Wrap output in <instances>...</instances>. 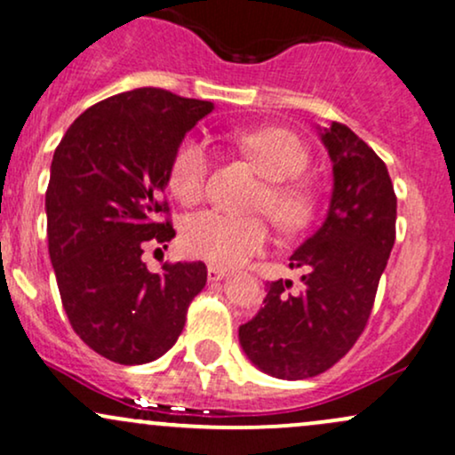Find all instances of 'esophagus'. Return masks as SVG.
Returning a JSON list of instances; mask_svg holds the SVG:
<instances>
[{"mask_svg":"<svg viewBox=\"0 0 455 455\" xmlns=\"http://www.w3.org/2000/svg\"><path fill=\"white\" fill-rule=\"evenodd\" d=\"M228 275H229L228 270L217 268V266H208V281H221V279H226Z\"/></svg>","mask_w":455,"mask_h":455,"instance_id":"obj_1","label":"esophagus"}]
</instances>
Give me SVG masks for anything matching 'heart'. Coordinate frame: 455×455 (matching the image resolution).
<instances>
[{"label":"heart","instance_id":"heart-1","mask_svg":"<svg viewBox=\"0 0 455 455\" xmlns=\"http://www.w3.org/2000/svg\"><path fill=\"white\" fill-rule=\"evenodd\" d=\"M236 147L259 165L268 179L258 208L266 211L285 232H296L313 215V197L296 176L307 168L308 153L296 133L283 127L243 132ZM212 168V151L206 140L189 136L176 148L170 164V189L185 204H194L206 191ZM270 229L259 217H236L221 211H200L180 228V243L189 255L221 268H236L264 251Z\"/></svg>","mask_w":455,"mask_h":455}]
</instances>
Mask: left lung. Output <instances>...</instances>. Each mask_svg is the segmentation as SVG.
I'll use <instances>...</instances> for the list:
<instances>
[{
    "label": "left lung",
    "instance_id": "1",
    "mask_svg": "<svg viewBox=\"0 0 455 455\" xmlns=\"http://www.w3.org/2000/svg\"><path fill=\"white\" fill-rule=\"evenodd\" d=\"M334 189L328 215L293 251L300 290L272 281L264 308L240 325L244 354L276 379L317 377L364 332L396 240V194L386 164L343 123L323 127Z\"/></svg>",
    "mask_w": 455,
    "mask_h": 455
}]
</instances>
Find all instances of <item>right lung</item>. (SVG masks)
Masks as SVG:
<instances>
[{
	"label": "right lung",
	"mask_w": 455,
	"mask_h": 455,
	"mask_svg": "<svg viewBox=\"0 0 455 455\" xmlns=\"http://www.w3.org/2000/svg\"><path fill=\"white\" fill-rule=\"evenodd\" d=\"M211 112L165 89L125 91L84 110L52 155L46 234L61 304L80 340L116 364L162 357L206 285L202 261H165L153 275L142 253L174 238L170 164Z\"/></svg>",
	"instance_id": "right-lung-1"
}]
</instances>
